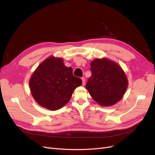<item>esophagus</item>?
Wrapping results in <instances>:
<instances>
[{
  "label": "esophagus",
  "instance_id": "esophagus-1",
  "mask_svg": "<svg viewBox=\"0 0 155 155\" xmlns=\"http://www.w3.org/2000/svg\"><path fill=\"white\" fill-rule=\"evenodd\" d=\"M82 85H85V79L84 77L82 78Z\"/></svg>",
  "mask_w": 155,
  "mask_h": 155
}]
</instances>
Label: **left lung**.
I'll list each match as a JSON object with an SVG mask.
<instances>
[{
    "label": "left lung",
    "mask_w": 155,
    "mask_h": 155,
    "mask_svg": "<svg viewBox=\"0 0 155 155\" xmlns=\"http://www.w3.org/2000/svg\"><path fill=\"white\" fill-rule=\"evenodd\" d=\"M92 76L86 88L99 105L109 107L123 97L128 80L124 70L116 61L107 58H95L91 63Z\"/></svg>",
    "instance_id": "1"
}]
</instances>
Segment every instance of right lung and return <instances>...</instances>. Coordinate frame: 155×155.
Wrapping results in <instances>:
<instances>
[{
	"instance_id": "obj_1",
	"label": "right lung",
	"mask_w": 155,
	"mask_h": 155,
	"mask_svg": "<svg viewBox=\"0 0 155 155\" xmlns=\"http://www.w3.org/2000/svg\"><path fill=\"white\" fill-rule=\"evenodd\" d=\"M82 80L73 75L63 59L50 56L41 63L29 79L30 91L36 102L50 110L62 108L71 99Z\"/></svg>"
}]
</instances>
